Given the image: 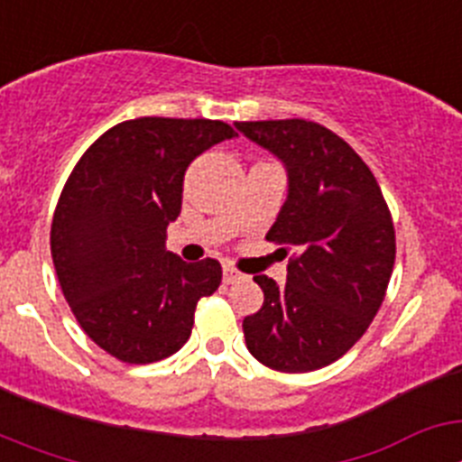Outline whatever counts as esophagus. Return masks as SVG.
I'll return each instance as SVG.
<instances>
[{"instance_id": "obj_1", "label": "esophagus", "mask_w": 462, "mask_h": 462, "mask_svg": "<svg viewBox=\"0 0 462 462\" xmlns=\"http://www.w3.org/2000/svg\"><path fill=\"white\" fill-rule=\"evenodd\" d=\"M224 284H236V282H243L247 280V275L245 273H240L238 268L234 266H224Z\"/></svg>"}]
</instances>
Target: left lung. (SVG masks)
Listing matches in <instances>:
<instances>
[{"label": "left lung", "instance_id": "obj_1", "mask_svg": "<svg viewBox=\"0 0 462 462\" xmlns=\"http://www.w3.org/2000/svg\"><path fill=\"white\" fill-rule=\"evenodd\" d=\"M287 171L268 240L293 245L287 284L254 275L263 305L245 317L247 349L280 373L345 356L374 319L395 261V231L374 175L340 136L308 120L236 122Z\"/></svg>", "mask_w": 462, "mask_h": 462}]
</instances>
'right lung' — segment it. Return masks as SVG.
I'll return each mask as SVG.
<instances>
[{
	"label": "right lung",
	"instance_id": "add662e5",
	"mask_svg": "<svg viewBox=\"0 0 462 462\" xmlns=\"http://www.w3.org/2000/svg\"><path fill=\"white\" fill-rule=\"evenodd\" d=\"M234 136L217 120H126L69 175L52 217V263L79 324L110 356L143 365L175 354L196 303L217 291L219 261L187 263L164 243L187 166Z\"/></svg>",
	"mask_w": 462,
	"mask_h": 462
}]
</instances>
